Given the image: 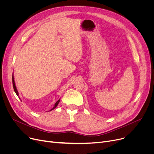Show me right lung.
<instances>
[{
    "mask_svg": "<svg viewBox=\"0 0 154 154\" xmlns=\"http://www.w3.org/2000/svg\"><path fill=\"white\" fill-rule=\"evenodd\" d=\"M12 84H13V87H14V91H15V94H17V96H19V92H18V91H17V87H16V85H15V80H14V74H12ZM19 99H20V98H19ZM60 100V99H59L57 101V102H55V105H54V107H53L52 109H51L49 111H51V110H54V109H55V108L57 107V106H58V104H59V103Z\"/></svg>",
    "mask_w": 154,
    "mask_h": 154,
    "instance_id": "add662e5",
    "label": "right lung"
}]
</instances>
